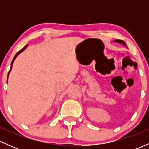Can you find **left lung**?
I'll return each mask as SVG.
<instances>
[{
  "instance_id": "1",
  "label": "left lung",
  "mask_w": 149,
  "mask_h": 149,
  "mask_svg": "<svg viewBox=\"0 0 149 149\" xmlns=\"http://www.w3.org/2000/svg\"><path fill=\"white\" fill-rule=\"evenodd\" d=\"M115 41L118 42H120V43H122L123 45H126L125 42L124 41H123V40H115Z\"/></svg>"
}]
</instances>
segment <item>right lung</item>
<instances>
[{
  "label": "right lung",
  "mask_w": 149,
  "mask_h": 149,
  "mask_svg": "<svg viewBox=\"0 0 149 149\" xmlns=\"http://www.w3.org/2000/svg\"><path fill=\"white\" fill-rule=\"evenodd\" d=\"M27 45H25V46H24V47H23V48H22V49H21V50H19V52H18L17 53V54H15V57H14V58H13V61H12V62H11V67H10V71H9V72H8V75H9V73H10V71H11V69H12V67H13V62H14V61H15V58H16L17 57V55H18V54H20V53H21V52H22V51H24V49H25L26 48Z\"/></svg>",
  "instance_id": "add662e5"
}]
</instances>
